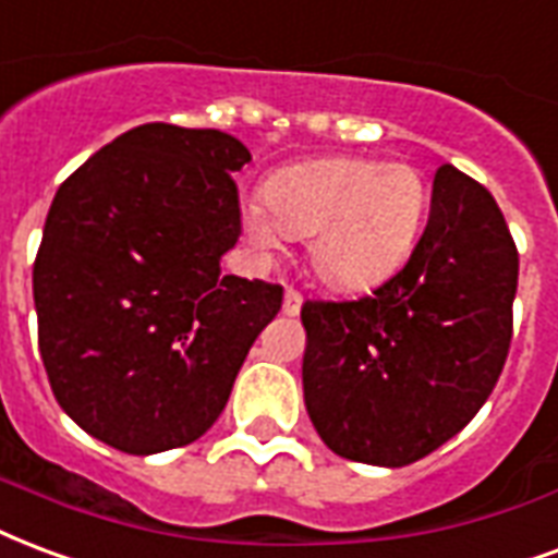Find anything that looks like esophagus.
<instances>
[{
  "instance_id": "1",
  "label": "esophagus",
  "mask_w": 558,
  "mask_h": 558,
  "mask_svg": "<svg viewBox=\"0 0 558 558\" xmlns=\"http://www.w3.org/2000/svg\"><path fill=\"white\" fill-rule=\"evenodd\" d=\"M301 292H295V290H287V295H283V313H287V316H299L301 313Z\"/></svg>"
}]
</instances>
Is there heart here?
Listing matches in <instances>:
<instances>
[{
    "label": "heart",
    "instance_id": "heart-1",
    "mask_svg": "<svg viewBox=\"0 0 558 558\" xmlns=\"http://www.w3.org/2000/svg\"><path fill=\"white\" fill-rule=\"evenodd\" d=\"M428 213L426 177L408 162L316 159L290 165L245 197L242 216L259 247L307 239L313 275L340 292L373 290L414 254Z\"/></svg>",
    "mask_w": 558,
    "mask_h": 558
}]
</instances>
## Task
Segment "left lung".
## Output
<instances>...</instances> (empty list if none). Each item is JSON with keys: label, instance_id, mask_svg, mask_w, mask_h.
<instances>
[{"label": "left lung", "instance_id": "8db88e82", "mask_svg": "<svg viewBox=\"0 0 558 558\" xmlns=\"http://www.w3.org/2000/svg\"><path fill=\"white\" fill-rule=\"evenodd\" d=\"M518 247L485 185L440 165L402 271L357 301H304V405L325 447L414 464L485 405L511 342Z\"/></svg>", "mask_w": 558, "mask_h": 558}]
</instances>
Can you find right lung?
I'll return each instance as SVG.
<instances>
[{"instance_id":"obj_1","label":"right lung","mask_w":558,"mask_h":558,"mask_svg":"<svg viewBox=\"0 0 558 558\" xmlns=\"http://www.w3.org/2000/svg\"><path fill=\"white\" fill-rule=\"evenodd\" d=\"M245 162L221 130L144 123L52 197L32 271L40 357L64 414L121 452L204 435L278 316V283L221 275Z\"/></svg>"}]
</instances>
